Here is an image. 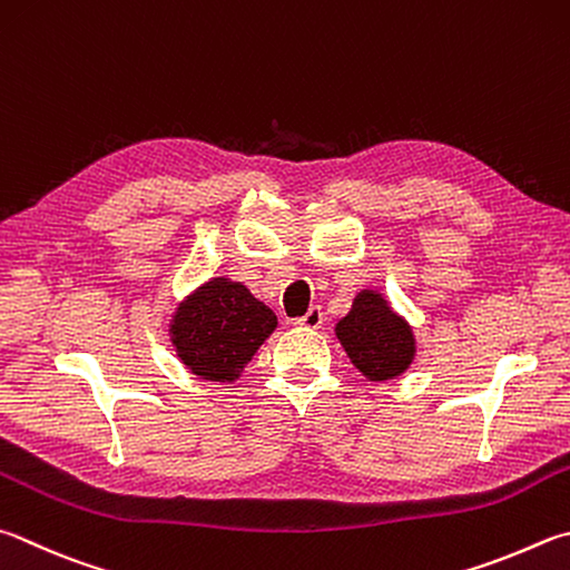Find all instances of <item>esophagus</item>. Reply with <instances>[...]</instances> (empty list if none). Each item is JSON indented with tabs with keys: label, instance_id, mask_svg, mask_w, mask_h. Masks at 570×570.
<instances>
[{
	"label": "esophagus",
	"instance_id": "esophagus-1",
	"mask_svg": "<svg viewBox=\"0 0 570 570\" xmlns=\"http://www.w3.org/2000/svg\"><path fill=\"white\" fill-rule=\"evenodd\" d=\"M294 324L302 328H318L321 324H324V312H321V306H312L302 318H296Z\"/></svg>",
	"mask_w": 570,
	"mask_h": 570
}]
</instances>
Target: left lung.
Returning a JSON list of instances; mask_svg holds the SVG:
<instances>
[{
    "label": "left lung",
    "mask_w": 570,
    "mask_h": 570,
    "mask_svg": "<svg viewBox=\"0 0 570 570\" xmlns=\"http://www.w3.org/2000/svg\"><path fill=\"white\" fill-rule=\"evenodd\" d=\"M336 336L351 364L371 381L403 374L416 354L409 324L376 292H361L354 298L348 316L336 324Z\"/></svg>",
    "instance_id": "obj_1"
}]
</instances>
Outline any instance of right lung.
<instances>
[{
	"instance_id": "right-lung-1",
	"label": "right lung",
	"mask_w": 570,
	"mask_h": 570,
	"mask_svg": "<svg viewBox=\"0 0 570 570\" xmlns=\"http://www.w3.org/2000/svg\"><path fill=\"white\" fill-rule=\"evenodd\" d=\"M274 328L276 314L249 288L214 278L177 308L171 341L196 376L234 381Z\"/></svg>"
}]
</instances>
